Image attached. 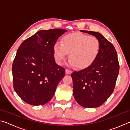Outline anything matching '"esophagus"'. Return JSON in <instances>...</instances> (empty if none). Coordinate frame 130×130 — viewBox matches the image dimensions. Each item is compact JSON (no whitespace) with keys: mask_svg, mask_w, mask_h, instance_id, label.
Listing matches in <instances>:
<instances>
[{"mask_svg":"<svg viewBox=\"0 0 130 130\" xmlns=\"http://www.w3.org/2000/svg\"><path fill=\"white\" fill-rule=\"evenodd\" d=\"M65 73L67 74H70L72 73V71H71V70L67 69L65 70Z\"/></svg>","mask_w":130,"mask_h":130,"instance_id":"esophagus-1","label":"esophagus"}]
</instances>
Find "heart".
<instances>
[{
    "label": "heart",
    "mask_w": 130,
    "mask_h": 130,
    "mask_svg": "<svg viewBox=\"0 0 130 130\" xmlns=\"http://www.w3.org/2000/svg\"><path fill=\"white\" fill-rule=\"evenodd\" d=\"M99 51L100 42L96 37L81 33L66 35L62 38L61 43L56 42L53 46L55 60L58 64L62 65L69 53V65H77L80 68L91 65Z\"/></svg>",
    "instance_id": "obj_1"
}]
</instances>
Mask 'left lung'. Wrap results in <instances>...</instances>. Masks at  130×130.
I'll list each match as a JSON object with an SVG mask.
<instances>
[{
  "mask_svg": "<svg viewBox=\"0 0 130 130\" xmlns=\"http://www.w3.org/2000/svg\"><path fill=\"white\" fill-rule=\"evenodd\" d=\"M80 31L99 39L100 51L91 65L72 73L73 96L82 107L96 108L108 99L115 88L119 72L117 53L112 44L99 32Z\"/></svg>",
  "mask_w": 130,
  "mask_h": 130,
  "instance_id": "left-lung-1",
  "label": "left lung"
}]
</instances>
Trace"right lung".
I'll list each match as a JSON object with an SVG mask.
<instances>
[{
  "label": "right lung",
  "mask_w": 130,
  "mask_h": 130,
  "mask_svg": "<svg viewBox=\"0 0 130 130\" xmlns=\"http://www.w3.org/2000/svg\"><path fill=\"white\" fill-rule=\"evenodd\" d=\"M67 30H39L21 43L13 61L15 91L24 102L41 105L53 97L65 70L55 62L53 46Z\"/></svg>",
  "instance_id": "right-lung-1"
}]
</instances>
